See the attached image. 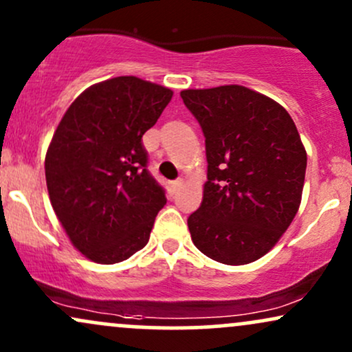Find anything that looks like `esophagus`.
Here are the masks:
<instances>
[{
	"label": "esophagus",
	"mask_w": 352,
	"mask_h": 352,
	"mask_svg": "<svg viewBox=\"0 0 352 352\" xmlns=\"http://www.w3.org/2000/svg\"><path fill=\"white\" fill-rule=\"evenodd\" d=\"M183 184H184V181H183V179H176V181H175V183H173V184H171L173 191H175V192H176V191H179V189H181V188H183Z\"/></svg>",
	"instance_id": "1"
}]
</instances>
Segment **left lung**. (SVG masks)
<instances>
[{
	"label": "left lung",
	"mask_w": 352,
	"mask_h": 352,
	"mask_svg": "<svg viewBox=\"0 0 352 352\" xmlns=\"http://www.w3.org/2000/svg\"><path fill=\"white\" fill-rule=\"evenodd\" d=\"M206 138L208 181L188 219L194 245L226 265L267 254L301 202L307 151L288 111L242 85L183 90Z\"/></svg>",
	"instance_id": "left-lung-1"
}]
</instances>
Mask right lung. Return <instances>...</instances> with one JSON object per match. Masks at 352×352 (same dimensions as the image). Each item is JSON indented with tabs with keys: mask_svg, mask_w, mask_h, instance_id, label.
<instances>
[{
	"mask_svg": "<svg viewBox=\"0 0 352 352\" xmlns=\"http://www.w3.org/2000/svg\"><path fill=\"white\" fill-rule=\"evenodd\" d=\"M173 92L133 76L84 90L45 153L49 199L70 242L97 263H118L150 241L164 189L146 169L144 131Z\"/></svg>",
	"mask_w": 352,
	"mask_h": 352,
	"instance_id": "1",
	"label": "right lung"
}]
</instances>
